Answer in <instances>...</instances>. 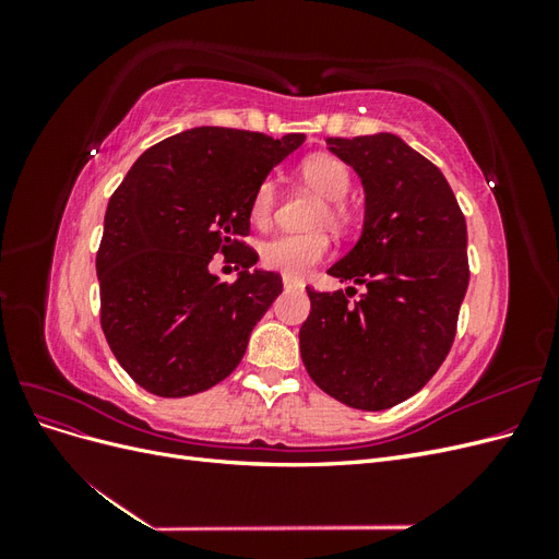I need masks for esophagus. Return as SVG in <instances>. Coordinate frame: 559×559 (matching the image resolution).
I'll use <instances>...</instances> for the list:
<instances>
[{"instance_id":"34e87169","label":"esophagus","mask_w":559,"mask_h":559,"mask_svg":"<svg viewBox=\"0 0 559 559\" xmlns=\"http://www.w3.org/2000/svg\"><path fill=\"white\" fill-rule=\"evenodd\" d=\"M302 286H306V284H302L300 280L284 277V289H286V292H289V289H302Z\"/></svg>"}]
</instances>
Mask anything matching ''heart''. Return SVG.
Returning <instances> with one entry per match:
<instances>
[{
  "mask_svg": "<svg viewBox=\"0 0 559 559\" xmlns=\"http://www.w3.org/2000/svg\"><path fill=\"white\" fill-rule=\"evenodd\" d=\"M298 177L310 191L324 198L317 222L345 228L352 222V205L347 193L352 189V170L341 158L317 154L298 165ZM277 205V183L273 177L259 181L249 200V218L253 226H267ZM331 251V238L324 230L314 233H280L261 245V263L284 277H306L310 270L324 261Z\"/></svg>",
  "mask_w": 559,
  "mask_h": 559,
  "instance_id": "1",
  "label": "heart"
}]
</instances>
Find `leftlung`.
Listing matches in <instances>:
<instances>
[{"instance_id":"8db88e82","label":"left lung","mask_w":559,"mask_h":559,"mask_svg":"<svg viewBox=\"0 0 559 559\" xmlns=\"http://www.w3.org/2000/svg\"><path fill=\"white\" fill-rule=\"evenodd\" d=\"M364 181V233L329 275L364 284L359 300L308 286L300 357L349 408L384 411L425 386L454 343L468 286L466 218L438 167L396 134L329 140Z\"/></svg>"}]
</instances>
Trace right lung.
I'll use <instances>...</instances> for the list:
<instances>
[{
    "mask_svg": "<svg viewBox=\"0 0 559 559\" xmlns=\"http://www.w3.org/2000/svg\"><path fill=\"white\" fill-rule=\"evenodd\" d=\"M235 128H193L167 138L130 167L114 191L97 249L99 324L126 373L146 392L179 399L228 378L249 333L282 294L249 235L259 181L298 148ZM214 252L239 253L241 277L218 283Z\"/></svg>",
    "mask_w": 559,
    "mask_h": 559,
    "instance_id": "add662e5",
    "label": "right lung"
}]
</instances>
